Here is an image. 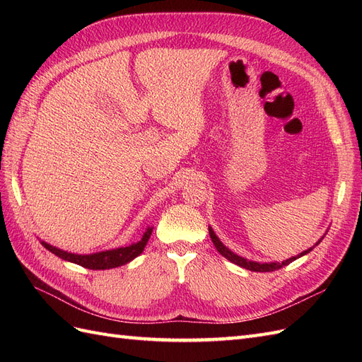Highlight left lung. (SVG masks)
I'll return each instance as SVG.
<instances>
[{"label": "left lung", "instance_id": "left-lung-1", "mask_svg": "<svg viewBox=\"0 0 362 362\" xmlns=\"http://www.w3.org/2000/svg\"><path fill=\"white\" fill-rule=\"evenodd\" d=\"M208 233H210L211 242L214 243L216 249H217L218 252H221V255H223L226 259L234 262V264H237V266H240V267H243V269H247V270H252V272H273V270H278V269H281V267H284V266L290 264V262L294 261L296 258H299V257H302V255H305V254H308V252L313 249V247H311V249H308V250L302 252L300 255L288 258V259L282 261V262H262V264H259V262L247 261V259H245V258H242V257H238V255L234 254V252H231L228 247H225L223 243L221 242V240L217 238V235L214 234V231H213L211 228H208Z\"/></svg>", "mask_w": 362, "mask_h": 362}]
</instances>
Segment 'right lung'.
<instances>
[{
    "instance_id": "obj_1",
    "label": "right lung",
    "mask_w": 362,
    "mask_h": 362,
    "mask_svg": "<svg viewBox=\"0 0 362 362\" xmlns=\"http://www.w3.org/2000/svg\"><path fill=\"white\" fill-rule=\"evenodd\" d=\"M152 234V228H148L146 233L141 237L139 243H134L127 247H117L113 250H105V252H98V254L92 255H75V254H68V252L60 250L57 247H52L51 245L42 242V245L45 246L48 250H51L52 254H56L57 257L75 262V264L83 266L86 269L90 270H104V269H113L119 267L122 264H127L131 259H134L137 255H140L144 252L148 240Z\"/></svg>"
}]
</instances>
